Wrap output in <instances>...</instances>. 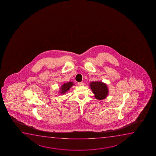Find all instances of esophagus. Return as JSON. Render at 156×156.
<instances>
[{"label":"esophagus","mask_w":156,"mask_h":156,"mask_svg":"<svg viewBox=\"0 0 156 156\" xmlns=\"http://www.w3.org/2000/svg\"><path fill=\"white\" fill-rule=\"evenodd\" d=\"M78 85L81 86L84 85V83H83V82H79V83H78Z\"/></svg>","instance_id":"34e87169"}]
</instances>
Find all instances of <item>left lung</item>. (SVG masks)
<instances>
[{
	"mask_svg": "<svg viewBox=\"0 0 156 156\" xmlns=\"http://www.w3.org/2000/svg\"><path fill=\"white\" fill-rule=\"evenodd\" d=\"M90 87L94 93V97L98 100L107 98L109 91L107 84L101 81H93L90 83Z\"/></svg>",
	"mask_w": 156,
	"mask_h": 156,
	"instance_id": "1",
	"label": "left lung"
}]
</instances>
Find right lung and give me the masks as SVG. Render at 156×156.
Instances as JSON below:
<instances>
[{"instance_id": "1", "label": "right lung", "mask_w": 156, "mask_h": 156, "mask_svg": "<svg viewBox=\"0 0 156 156\" xmlns=\"http://www.w3.org/2000/svg\"><path fill=\"white\" fill-rule=\"evenodd\" d=\"M73 85H74V84L73 83V82L70 81V82H68L66 83H64L63 85H62L61 87V89H60V93L61 94H64L68 92V90H69Z\"/></svg>"}]
</instances>
